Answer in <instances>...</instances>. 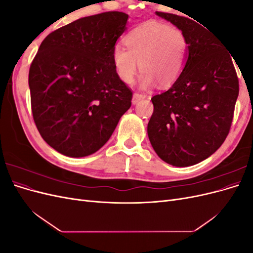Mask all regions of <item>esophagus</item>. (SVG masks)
Instances as JSON below:
<instances>
[{"label":"esophagus","instance_id":"1","mask_svg":"<svg viewBox=\"0 0 253 253\" xmlns=\"http://www.w3.org/2000/svg\"><path fill=\"white\" fill-rule=\"evenodd\" d=\"M145 97H147V95L140 94V93H135V94L133 95V100H132V102H133V104H136L139 100H142V99H144Z\"/></svg>","mask_w":253,"mask_h":253}]
</instances>
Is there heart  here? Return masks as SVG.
Returning <instances> with one entry per match:
<instances>
[{
    "label": "heart",
    "mask_w": 253,
    "mask_h": 253,
    "mask_svg": "<svg viewBox=\"0 0 253 253\" xmlns=\"http://www.w3.org/2000/svg\"><path fill=\"white\" fill-rule=\"evenodd\" d=\"M126 47L117 45L113 62L118 77L126 84L135 80L138 63L140 85L148 88L157 81L162 86L174 84L186 66L189 41L183 30L162 23H145L125 37Z\"/></svg>",
    "instance_id": "b5f03b06"
}]
</instances>
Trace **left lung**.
<instances>
[{
  "instance_id": "left-lung-1",
  "label": "left lung",
  "mask_w": 253,
  "mask_h": 253,
  "mask_svg": "<svg viewBox=\"0 0 253 253\" xmlns=\"http://www.w3.org/2000/svg\"><path fill=\"white\" fill-rule=\"evenodd\" d=\"M156 14L183 30L189 55L177 81L151 99L149 139L167 164L193 166L211 156L228 136L239 78L231 53L202 23L174 13Z\"/></svg>"
}]
</instances>
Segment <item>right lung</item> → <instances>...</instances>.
<instances>
[{"mask_svg":"<svg viewBox=\"0 0 253 253\" xmlns=\"http://www.w3.org/2000/svg\"><path fill=\"white\" fill-rule=\"evenodd\" d=\"M127 18L106 11L60 27L45 38L30 64L35 124L61 154L83 157L97 152L131 108L133 91L113 62Z\"/></svg>","mask_w":253,"mask_h":253,"instance_id":"obj_1","label":"right lung"}]
</instances>
